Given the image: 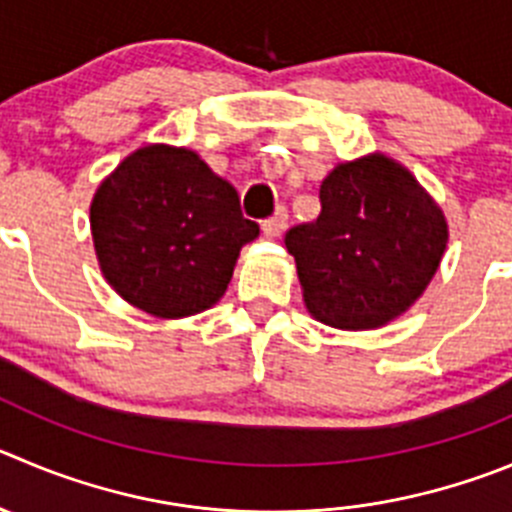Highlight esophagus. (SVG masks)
Returning a JSON list of instances; mask_svg holds the SVG:
<instances>
[{
  "label": "esophagus",
  "mask_w": 512,
  "mask_h": 512,
  "mask_svg": "<svg viewBox=\"0 0 512 512\" xmlns=\"http://www.w3.org/2000/svg\"><path fill=\"white\" fill-rule=\"evenodd\" d=\"M285 224H288V209L278 207L270 219H265V222H262V232H265V237H280L285 229Z\"/></svg>",
  "instance_id": "esophagus-1"
}]
</instances>
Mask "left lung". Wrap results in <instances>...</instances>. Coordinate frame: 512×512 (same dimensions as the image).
Returning a JSON list of instances; mask_svg holds the SVG:
<instances>
[{"label": "left lung", "mask_w": 512, "mask_h": 512, "mask_svg": "<svg viewBox=\"0 0 512 512\" xmlns=\"http://www.w3.org/2000/svg\"><path fill=\"white\" fill-rule=\"evenodd\" d=\"M310 315L366 331L399 318L427 290L447 247V222L419 181L371 154L321 184V214L285 234Z\"/></svg>", "instance_id": "left-lung-1"}]
</instances>
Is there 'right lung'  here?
<instances>
[{"label": "right lung", "mask_w": 512, "mask_h": 512, "mask_svg": "<svg viewBox=\"0 0 512 512\" xmlns=\"http://www.w3.org/2000/svg\"><path fill=\"white\" fill-rule=\"evenodd\" d=\"M103 278L156 318L212 308L242 245L260 234L240 197L189 148L143 146L118 164L90 204Z\"/></svg>", "instance_id": "obj_1"}]
</instances>
